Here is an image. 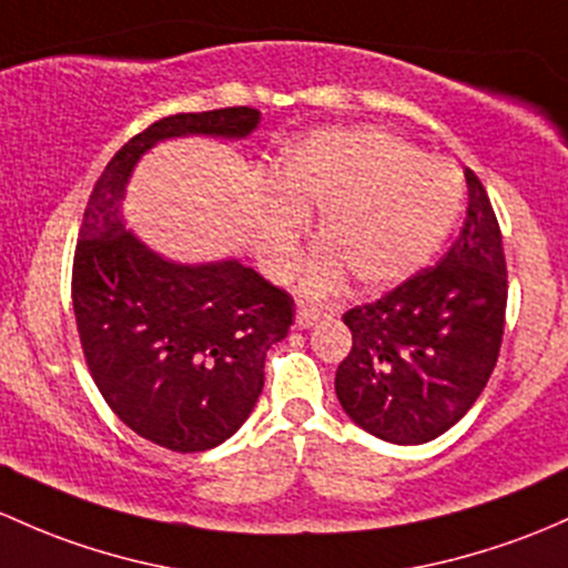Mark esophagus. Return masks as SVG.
I'll return each mask as SVG.
<instances>
[{"mask_svg": "<svg viewBox=\"0 0 568 568\" xmlns=\"http://www.w3.org/2000/svg\"><path fill=\"white\" fill-rule=\"evenodd\" d=\"M321 315H324V310L304 307V304H300V310H296V326H300V329H310Z\"/></svg>", "mask_w": 568, "mask_h": 568, "instance_id": "34e87169", "label": "esophagus"}]
</instances>
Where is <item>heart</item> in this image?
I'll list each match as a JSON object with an SVG mask.
<instances>
[{"mask_svg": "<svg viewBox=\"0 0 568 568\" xmlns=\"http://www.w3.org/2000/svg\"><path fill=\"white\" fill-rule=\"evenodd\" d=\"M274 176L290 199L268 201L261 253L272 272H291L307 231L302 206L321 209L326 244L310 264V291L332 288L345 268L367 288L419 272L452 234L465 201L455 163L425 158L378 128L313 133L277 160Z\"/></svg>", "mask_w": 568, "mask_h": 568, "instance_id": "1", "label": "heart"}]
</instances>
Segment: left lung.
<instances>
[{
    "label": "left lung",
    "instance_id": "left-lung-1",
    "mask_svg": "<svg viewBox=\"0 0 568 568\" xmlns=\"http://www.w3.org/2000/svg\"><path fill=\"white\" fill-rule=\"evenodd\" d=\"M449 253L343 315L354 345L334 389L345 414L389 444H427L457 425L493 375L506 324V258L485 184Z\"/></svg>",
    "mask_w": 568,
    "mask_h": 568
}]
</instances>
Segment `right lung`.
Masks as SVG:
<instances>
[{
	"label": "right lung",
	"mask_w": 568,
	"mask_h": 568,
	"mask_svg": "<svg viewBox=\"0 0 568 568\" xmlns=\"http://www.w3.org/2000/svg\"><path fill=\"white\" fill-rule=\"evenodd\" d=\"M258 119L234 105L149 124L94 182L75 242L73 313L92 381L133 433L182 455L214 449L247 422L268 345L294 324V300L239 261L160 258L124 229V184L158 141L244 139Z\"/></svg>",
	"instance_id": "right-lung-1"
}]
</instances>
